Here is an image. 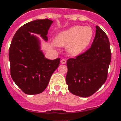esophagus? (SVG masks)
<instances>
[{
    "label": "esophagus",
    "mask_w": 121,
    "mask_h": 121,
    "mask_svg": "<svg viewBox=\"0 0 121 121\" xmlns=\"http://www.w3.org/2000/svg\"><path fill=\"white\" fill-rule=\"evenodd\" d=\"M66 62H67V61H66L65 59H62L60 60V63H61L62 64H65Z\"/></svg>",
    "instance_id": "esophagus-1"
}]
</instances>
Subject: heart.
I'll return each mask as SVG.
<instances>
[{
	"mask_svg": "<svg viewBox=\"0 0 121 121\" xmlns=\"http://www.w3.org/2000/svg\"><path fill=\"white\" fill-rule=\"evenodd\" d=\"M93 35V30L90 26L76 25L59 33L54 42L59 47L67 46V52L70 55L76 56L89 47Z\"/></svg>",
	"mask_w": 121,
	"mask_h": 121,
	"instance_id": "heart-1",
	"label": "heart"
}]
</instances>
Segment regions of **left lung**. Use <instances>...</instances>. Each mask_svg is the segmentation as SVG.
<instances>
[{
    "mask_svg": "<svg viewBox=\"0 0 121 121\" xmlns=\"http://www.w3.org/2000/svg\"><path fill=\"white\" fill-rule=\"evenodd\" d=\"M91 47L75 59L67 62L66 82L70 92L78 96H90L102 86L107 78L111 62L110 42L98 26Z\"/></svg>",
    "mask_w": 121,
    "mask_h": 121,
    "instance_id": "8db88e82",
    "label": "left lung"
}]
</instances>
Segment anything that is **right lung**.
I'll return each instance as SVG.
<instances>
[{"label": "right lung", "mask_w": 121, "mask_h": 121, "mask_svg": "<svg viewBox=\"0 0 121 121\" xmlns=\"http://www.w3.org/2000/svg\"><path fill=\"white\" fill-rule=\"evenodd\" d=\"M53 21L37 19L23 26L15 33L9 50L11 76L14 82L27 95L39 94L45 90L60 58L50 60L41 50L39 35L47 41L48 31Z\"/></svg>", "instance_id": "add662e5"}]
</instances>
